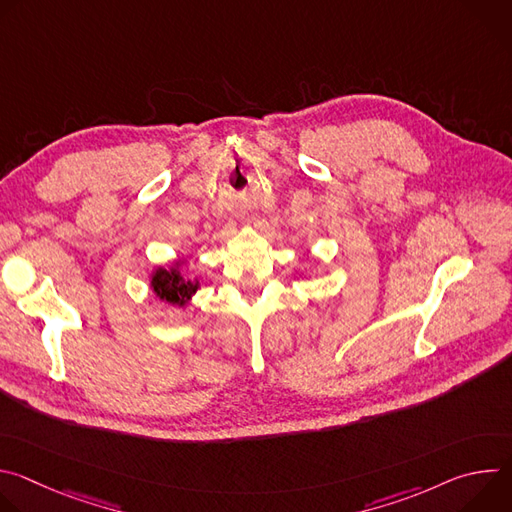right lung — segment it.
<instances>
[{
  "mask_svg": "<svg viewBox=\"0 0 512 512\" xmlns=\"http://www.w3.org/2000/svg\"><path fill=\"white\" fill-rule=\"evenodd\" d=\"M184 265H186V257H180L168 265L154 267V271L150 273V289L154 298L170 306H176L180 310H186V306L200 289V279L198 277L188 279L182 271Z\"/></svg>",
  "mask_w": 512,
  "mask_h": 512,
  "instance_id": "obj_1",
  "label": "right lung"
}]
</instances>
